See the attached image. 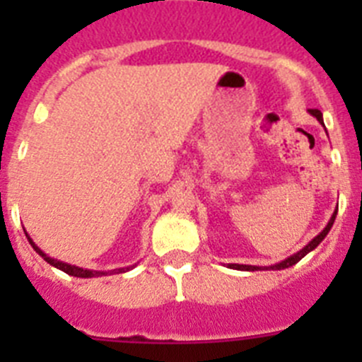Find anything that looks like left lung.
<instances>
[{
	"mask_svg": "<svg viewBox=\"0 0 362 362\" xmlns=\"http://www.w3.org/2000/svg\"><path fill=\"white\" fill-rule=\"evenodd\" d=\"M310 114H312L313 117H317L319 123H321L322 127H325V123H322V114H321V112H319V110H310ZM335 216H337V210H335L334 216L330 217V221H328V225H326L325 228H322L321 232H319L317 235H315V238H313L312 241L308 243V245L303 246V248H300L299 252H296V254L290 255V257H286V259H284V261H281V263L270 264V267H254V264H228V267L233 268V270H243V272H255V270H284V268L293 267V264L299 263L300 259L305 257L306 254H310V252L315 250V248H317V246L321 245L322 239H325L326 235H328V232H330V228H332V226H334Z\"/></svg>",
	"mask_w": 362,
	"mask_h": 362,
	"instance_id": "obj_1",
	"label": "left lung"
}]
</instances>
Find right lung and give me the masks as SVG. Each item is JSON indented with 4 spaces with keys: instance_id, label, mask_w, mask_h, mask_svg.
<instances>
[{
    "instance_id": "1",
    "label": "right lung",
    "mask_w": 362,
    "mask_h": 362,
    "mask_svg": "<svg viewBox=\"0 0 362 362\" xmlns=\"http://www.w3.org/2000/svg\"><path fill=\"white\" fill-rule=\"evenodd\" d=\"M25 235H27L28 243H30V246L34 248V250L37 252V254L41 255V257L47 261L49 264H52V267L59 268L62 272H65V274H69V276H74V277H85V279H88V277H101V276H107V274H123V272H129L132 270L134 267H127V268H116V270H110V272H98V270H86V268H79V267H74V264H69V263H63V261H59V259H54V257H49V255L45 254L43 250H41L40 246L36 245V243L32 241V238L27 233V230H25Z\"/></svg>"
}]
</instances>
